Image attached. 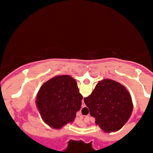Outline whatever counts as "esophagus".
<instances>
[{"label": "esophagus", "instance_id": "1", "mask_svg": "<svg viewBox=\"0 0 153 153\" xmlns=\"http://www.w3.org/2000/svg\"><path fill=\"white\" fill-rule=\"evenodd\" d=\"M85 103H84V101H83V100H82V101L81 107H82V108H83V107H85Z\"/></svg>", "mask_w": 153, "mask_h": 153}]
</instances>
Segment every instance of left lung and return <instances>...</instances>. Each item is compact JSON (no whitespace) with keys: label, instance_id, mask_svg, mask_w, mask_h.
<instances>
[{"label":"left lung","instance_id":"8db88e82","mask_svg":"<svg viewBox=\"0 0 153 153\" xmlns=\"http://www.w3.org/2000/svg\"><path fill=\"white\" fill-rule=\"evenodd\" d=\"M82 99L75 79L64 75L54 77L42 85L36 103L44 122L58 129L74 121Z\"/></svg>","mask_w":153,"mask_h":153}]
</instances>
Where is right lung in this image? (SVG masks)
Returning a JSON list of instances; mask_svg holds the SVG:
<instances>
[{"instance_id": "add662e5", "label": "right lung", "mask_w": 153, "mask_h": 153, "mask_svg": "<svg viewBox=\"0 0 153 153\" xmlns=\"http://www.w3.org/2000/svg\"><path fill=\"white\" fill-rule=\"evenodd\" d=\"M96 119V124L105 132L118 131L129 119L133 103L129 91L119 82L111 79L99 82L90 96L84 99Z\"/></svg>"}]
</instances>
